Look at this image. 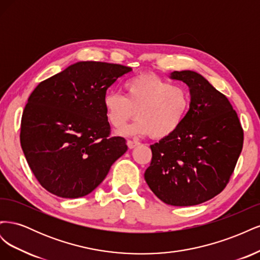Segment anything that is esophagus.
Wrapping results in <instances>:
<instances>
[{
	"instance_id": "34e87169",
	"label": "esophagus",
	"mask_w": 260,
	"mask_h": 260,
	"mask_svg": "<svg viewBox=\"0 0 260 260\" xmlns=\"http://www.w3.org/2000/svg\"><path fill=\"white\" fill-rule=\"evenodd\" d=\"M127 144H128V147H129L130 149H132V148H135L136 146H138V145L140 144V142H138V141H131V140H128Z\"/></svg>"
}]
</instances>
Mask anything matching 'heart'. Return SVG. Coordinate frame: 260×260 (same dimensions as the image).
<instances>
[{
  "mask_svg": "<svg viewBox=\"0 0 260 260\" xmlns=\"http://www.w3.org/2000/svg\"><path fill=\"white\" fill-rule=\"evenodd\" d=\"M125 94L106 92L103 106L108 122L120 128L135 116L137 120L119 131L123 136H147L161 140L181 127L190 108V94L182 85L153 74H142L124 83Z\"/></svg>",
  "mask_w": 260,
  "mask_h": 260,
  "instance_id": "obj_1",
  "label": "heart"
}]
</instances>
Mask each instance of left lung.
Returning a JSON list of instances; mask_svg holds the SVG:
<instances>
[{
    "label": "left lung",
    "mask_w": 260,
    "mask_h": 260,
    "mask_svg": "<svg viewBox=\"0 0 260 260\" xmlns=\"http://www.w3.org/2000/svg\"><path fill=\"white\" fill-rule=\"evenodd\" d=\"M190 89L191 103L181 127L151 145L144 178L153 193L172 206L211 200L229 182L243 147V129L229 100L202 75L174 72Z\"/></svg>",
    "instance_id": "obj_1"
}]
</instances>
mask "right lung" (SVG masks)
Returning a JSON list of instances; mask_svg holds the SVG:
<instances>
[{
	"mask_svg": "<svg viewBox=\"0 0 260 260\" xmlns=\"http://www.w3.org/2000/svg\"><path fill=\"white\" fill-rule=\"evenodd\" d=\"M131 67L78 61L30 94L23 109L20 144L35 177L64 199L88 195L127 152L121 137H109L103 96Z\"/></svg>",
	"mask_w": 260,
	"mask_h": 260,
	"instance_id": "right-lung-1",
	"label": "right lung"
}]
</instances>
